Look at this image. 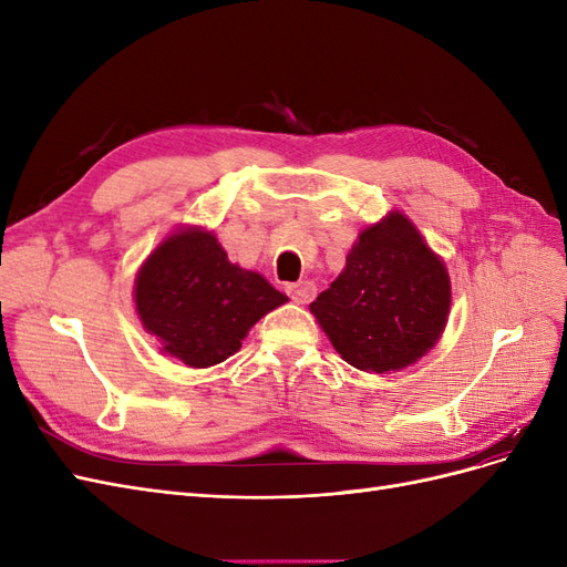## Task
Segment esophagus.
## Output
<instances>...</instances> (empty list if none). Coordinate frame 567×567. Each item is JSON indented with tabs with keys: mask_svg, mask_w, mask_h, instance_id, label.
<instances>
[{
	"mask_svg": "<svg viewBox=\"0 0 567 567\" xmlns=\"http://www.w3.org/2000/svg\"><path fill=\"white\" fill-rule=\"evenodd\" d=\"M286 293L293 298L296 302H300V305H305V302H310L312 298H315V293H317V286L312 284V281H298V284H288L286 286Z\"/></svg>",
	"mask_w": 567,
	"mask_h": 567,
	"instance_id": "34e87169",
	"label": "esophagus"
}]
</instances>
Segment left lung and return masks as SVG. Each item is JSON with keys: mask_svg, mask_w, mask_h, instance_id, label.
I'll use <instances>...</instances> for the list:
<instances>
[{"mask_svg": "<svg viewBox=\"0 0 567 567\" xmlns=\"http://www.w3.org/2000/svg\"><path fill=\"white\" fill-rule=\"evenodd\" d=\"M450 305L447 267L411 219L392 210L359 234L346 269L310 312L348 364L388 373L433 350Z\"/></svg>", "mask_w": 567, "mask_h": 567, "instance_id": "8db88e82", "label": "left lung"}]
</instances>
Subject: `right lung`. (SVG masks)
Masks as SVG:
<instances>
[{
  "label": "right lung",
  "mask_w": 567,
  "mask_h": 567,
  "mask_svg": "<svg viewBox=\"0 0 567 567\" xmlns=\"http://www.w3.org/2000/svg\"><path fill=\"white\" fill-rule=\"evenodd\" d=\"M288 298L262 274L231 265L213 231L169 234L142 265L134 305L161 350L186 367L205 369L241 350V340Z\"/></svg>",
  "instance_id": "obj_1"
}]
</instances>
